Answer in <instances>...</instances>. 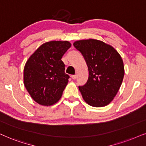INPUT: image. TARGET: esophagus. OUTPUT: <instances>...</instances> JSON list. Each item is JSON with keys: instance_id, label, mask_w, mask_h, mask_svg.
<instances>
[{"instance_id": "34e87169", "label": "esophagus", "mask_w": 146, "mask_h": 146, "mask_svg": "<svg viewBox=\"0 0 146 146\" xmlns=\"http://www.w3.org/2000/svg\"><path fill=\"white\" fill-rule=\"evenodd\" d=\"M71 77H72V79H76V78H77V75H72Z\"/></svg>"}]
</instances>
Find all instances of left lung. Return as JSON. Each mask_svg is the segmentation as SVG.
Listing matches in <instances>:
<instances>
[{
	"label": "left lung",
	"mask_w": 146,
	"mask_h": 146,
	"mask_svg": "<svg viewBox=\"0 0 146 146\" xmlns=\"http://www.w3.org/2000/svg\"><path fill=\"white\" fill-rule=\"evenodd\" d=\"M89 69L86 84L79 86L81 96L89 106L100 108L112 102L123 81L125 70L121 55L110 44L89 38L74 42Z\"/></svg>",
	"instance_id": "1"
}]
</instances>
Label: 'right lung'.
Listing matches in <instances>:
<instances>
[{
    "mask_svg": "<svg viewBox=\"0 0 146 146\" xmlns=\"http://www.w3.org/2000/svg\"><path fill=\"white\" fill-rule=\"evenodd\" d=\"M67 40H51L41 44L25 63L23 81L35 102L53 106L61 99L69 82L61 58L71 47Z\"/></svg>",
    "mask_w": 146,
    "mask_h": 146,
    "instance_id": "add662e5",
    "label": "right lung"
}]
</instances>
